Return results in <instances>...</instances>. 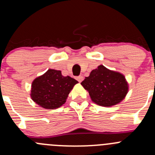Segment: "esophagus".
I'll return each mask as SVG.
<instances>
[{
  "label": "esophagus",
  "instance_id": "1",
  "mask_svg": "<svg viewBox=\"0 0 155 155\" xmlns=\"http://www.w3.org/2000/svg\"><path fill=\"white\" fill-rule=\"evenodd\" d=\"M76 79H77V80L79 81V82H81L82 80H83V76H77V77H76Z\"/></svg>",
  "mask_w": 155,
  "mask_h": 155
}]
</instances>
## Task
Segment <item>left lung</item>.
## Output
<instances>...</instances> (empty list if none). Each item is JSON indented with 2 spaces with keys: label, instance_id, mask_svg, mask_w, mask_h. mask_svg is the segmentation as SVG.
Here are the masks:
<instances>
[{
  "label": "left lung",
  "instance_id": "left-lung-1",
  "mask_svg": "<svg viewBox=\"0 0 155 155\" xmlns=\"http://www.w3.org/2000/svg\"><path fill=\"white\" fill-rule=\"evenodd\" d=\"M81 85L88 91L92 101L103 107L116 105L125 97L128 91L125 77L118 72L108 70L104 65L92 70Z\"/></svg>",
  "mask_w": 155,
  "mask_h": 155
}]
</instances>
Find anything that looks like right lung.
Returning <instances> with one entry per match:
<instances>
[{
  "instance_id": "1",
  "label": "right lung",
  "mask_w": 155,
  "mask_h": 155,
  "mask_svg": "<svg viewBox=\"0 0 155 155\" xmlns=\"http://www.w3.org/2000/svg\"><path fill=\"white\" fill-rule=\"evenodd\" d=\"M78 81L62 76L61 70L49 69L34 80L31 96L33 101L45 109H54L63 105L70 91Z\"/></svg>"
}]
</instances>
